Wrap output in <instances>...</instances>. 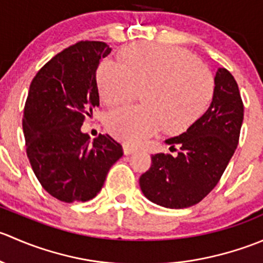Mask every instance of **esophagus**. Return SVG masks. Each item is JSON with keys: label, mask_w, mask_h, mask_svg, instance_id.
I'll return each mask as SVG.
<instances>
[{"label": "esophagus", "mask_w": 263, "mask_h": 263, "mask_svg": "<svg viewBox=\"0 0 263 263\" xmlns=\"http://www.w3.org/2000/svg\"><path fill=\"white\" fill-rule=\"evenodd\" d=\"M123 153H124V155H131V154L136 153V148L128 146V145H124V146H123Z\"/></svg>", "instance_id": "esophagus-1"}]
</instances>
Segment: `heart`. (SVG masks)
Masks as SVG:
<instances>
[{
    "label": "heart",
    "instance_id": "1",
    "mask_svg": "<svg viewBox=\"0 0 263 263\" xmlns=\"http://www.w3.org/2000/svg\"><path fill=\"white\" fill-rule=\"evenodd\" d=\"M122 63L102 61L98 91L108 105L135 99L142 91V107H122L108 113L105 126L126 145H139L164 127L168 134L190 128L208 109L214 80L208 68L178 47L140 43L122 52Z\"/></svg>",
    "mask_w": 263,
    "mask_h": 263
}]
</instances>
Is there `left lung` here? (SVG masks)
Returning a JSON list of instances; mask_svg holds the SVG:
<instances>
[{"instance_id":"1","label":"left lung","mask_w":263,"mask_h":263,"mask_svg":"<svg viewBox=\"0 0 263 263\" xmlns=\"http://www.w3.org/2000/svg\"><path fill=\"white\" fill-rule=\"evenodd\" d=\"M243 113L237 81L227 68H217L210 107L187 131L165 140L171 148L180 147L178 155L151 156L150 169L140 177L142 193L169 209L190 208L203 200L238 146Z\"/></svg>"}]
</instances>
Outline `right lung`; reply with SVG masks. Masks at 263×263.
I'll return each mask as SVG.
<instances>
[{
  "label": "right lung",
  "instance_id": "add662e5",
  "mask_svg": "<svg viewBox=\"0 0 263 263\" xmlns=\"http://www.w3.org/2000/svg\"><path fill=\"white\" fill-rule=\"evenodd\" d=\"M110 50L104 42H78L31 80L23 117L26 155L42 187L63 202L94 198L123 155L109 135L91 142L81 132L85 118L99 105L97 68Z\"/></svg>",
  "mask_w": 263,
  "mask_h": 263
}]
</instances>
